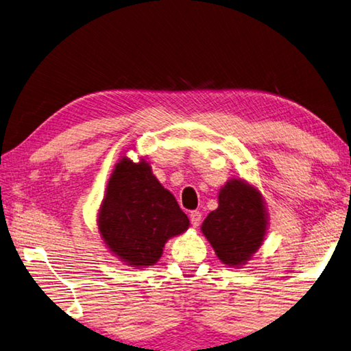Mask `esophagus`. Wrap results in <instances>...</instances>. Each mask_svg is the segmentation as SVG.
<instances>
[{"mask_svg":"<svg viewBox=\"0 0 351 351\" xmlns=\"http://www.w3.org/2000/svg\"><path fill=\"white\" fill-rule=\"evenodd\" d=\"M190 223H192L193 228H198L199 223H201V213L197 212V210L190 212Z\"/></svg>","mask_w":351,"mask_h":351,"instance_id":"obj_1","label":"esophagus"}]
</instances>
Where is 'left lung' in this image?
Listing matches in <instances>:
<instances>
[{
    "label": "left lung",
    "instance_id": "1",
    "mask_svg": "<svg viewBox=\"0 0 351 351\" xmlns=\"http://www.w3.org/2000/svg\"><path fill=\"white\" fill-rule=\"evenodd\" d=\"M268 212L260 190L232 178L219 189L218 207L206 217L201 232L224 265L240 268L263 245Z\"/></svg>",
    "mask_w": 351,
    "mask_h": 351
}]
</instances>
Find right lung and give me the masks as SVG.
I'll return each mask as SVG.
<instances>
[{
  "label": "right lung",
  "instance_id": "1",
  "mask_svg": "<svg viewBox=\"0 0 351 351\" xmlns=\"http://www.w3.org/2000/svg\"><path fill=\"white\" fill-rule=\"evenodd\" d=\"M189 224L150 162L119 159L97 213L99 234L114 257L133 268L152 266L161 258L167 240L186 232Z\"/></svg>",
  "mask_w": 351,
  "mask_h": 351
}]
</instances>
